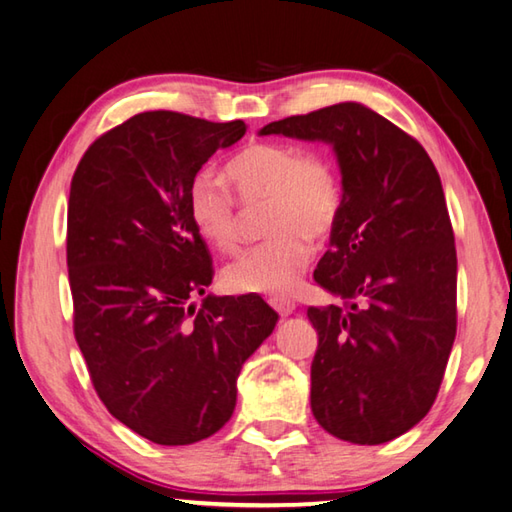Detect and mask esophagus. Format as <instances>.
I'll use <instances>...</instances> for the list:
<instances>
[{"mask_svg": "<svg viewBox=\"0 0 512 512\" xmlns=\"http://www.w3.org/2000/svg\"><path fill=\"white\" fill-rule=\"evenodd\" d=\"M269 305H272L281 316H289L296 310V303L292 301V298H285V296H272L269 298Z\"/></svg>", "mask_w": 512, "mask_h": 512, "instance_id": "34e87169", "label": "esophagus"}]
</instances>
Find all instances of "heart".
I'll use <instances>...</instances> for the list:
<instances>
[{
    "label": "heart",
    "instance_id": "b5f03b06",
    "mask_svg": "<svg viewBox=\"0 0 512 512\" xmlns=\"http://www.w3.org/2000/svg\"><path fill=\"white\" fill-rule=\"evenodd\" d=\"M245 202L269 200L265 243L245 249L225 267L223 281L240 294H289L312 260V239L325 238L341 214L343 189L332 160L292 144H249L225 167ZM189 220L218 252L238 243L236 200L223 178L200 173L189 185Z\"/></svg>",
    "mask_w": 512,
    "mask_h": 512
}]
</instances>
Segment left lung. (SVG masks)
I'll list each match as a JSON object with an SVG mask.
<instances>
[{
    "label": "left lung",
    "instance_id": "obj_1",
    "mask_svg": "<svg viewBox=\"0 0 512 512\" xmlns=\"http://www.w3.org/2000/svg\"><path fill=\"white\" fill-rule=\"evenodd\" d=\"M260 136L330 144L343 205L314 281L343 305L310 307L312 412L359 446L426 417L457 334V252L439 173L421 144L361 102L269 122Z\"/></svg>",
    "mask_w": 512,
    "mask_h": 512
}]
</instances>
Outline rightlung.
Returning <instances> with one entry per match:
<instances>
[{"mask_svg": "<svg viewBox=\"0 0 512 512\" xmlns=\"http://www.w3.org/2000/svg\"><path fill=\"white\" fill-rule=\"evenodd\" d=\"M245 131L243 120L138 113L91 144L71 182L75 341L106 410L160 446L225 426L243 363L278 323L256 294L193 303L214 269L189 220V185Z\"/></svg>", "mask_w": 512, "mask_h": 512, "instance_id": "1", "label": "right lung"}]
</instances>
